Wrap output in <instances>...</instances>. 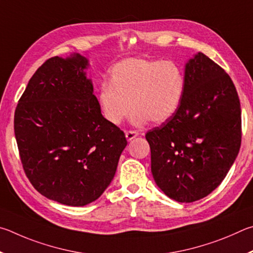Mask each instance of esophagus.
<instances>
[{
    "mask_svg": "<svg viewBox=\"0 0 253 253\" xmlns=\"http://www.w3.org/2000/svg\"><path fill=\"white\" fill-rule=\"evenodd\" d=\"M139 133L136 131L130 130V131H126V138L127 139V141H131L132 139H134L135 136H138Z\"/></svg>",
    "mask_w": 253,
    "mask_h": 253,
    "instance_id": "34e87169",
    "label": "esophagus"
}]
</instances>
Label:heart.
Wrapping results in <instances>:
<instances>
[{
	"label": "heart",
	"instance_id": "1",
	"mask_svg": "<svg viewBox=\"0 0 253 253\" xmlns=\"http://www.w3.org/2000/svg\"><path fill=\"white\" fill-rule=\"evenodd\" d=\"M185 90V78L174 61L131 57L110 71V83L99 87L97 102L106 121L121 123L133 106L131 121L143 126L150 120L162 123L179 110Z\"/></svg>",
	"mask_w": 253,
	"mask_h": 253
}]
</instances>
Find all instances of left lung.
I'll return each instance as SVG.
<instances>
[{"label": "left lung", "mask_w": 253, "mask_h": 253, "mask_svg": "<svg viewBox=\"0 0 253 253\" xmlns=\"http://www.w3.org/2000/svg\"><path fill=\"white\" fill-rule=\"evenodd\" d=\"M176 113L145 134L153 179L168 197L193 202L222 182L241 145V109L228 73L203 53L185 65Z\"/></svg>", "instance_id": "1"}]
</instances>
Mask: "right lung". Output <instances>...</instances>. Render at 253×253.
I'll return each mask as SVG.
<instances>
[{
	"label": "right lung",
	"instance_id": "obj_1",
	"mask_svg": "<svg viewBox=\"0 0 253 253\" xmlns=\"http://www.w3.org/2000/svg\"><path fill=\"white\" fill-rule=\"evenodd\" d=\"M85 57H51L20 97L14 133L34 189L62 205L95 201L111 183L126 139L106 121L85 77Z\"/></svg>",
	"mask_w": 253,
	"mask_h": 253
}]
</instances>
